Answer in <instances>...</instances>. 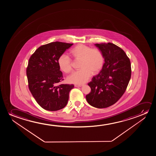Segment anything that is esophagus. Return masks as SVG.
<instances>
[{
	"instance_id": "1",
	"label": "esophagus",
	"mask_w": 156,
	"mask_h": 156,
	"mask_svg": "<svg viewBox=\"0 0 156 156\" xmlns=\"http://www.w3.org/2000/svg\"><path fill=\"white\" fill-rule=\"evenodd\" d=\"M75 87H81L82 86V85H77V84H76L75 85Z\"/></svg>"
}]
</instances>
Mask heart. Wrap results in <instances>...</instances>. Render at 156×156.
Masks as SVG:
<instances>
[{"label":"heart","mask_w":156,"mask_h":156,"mask_svg":"<svg viewBox=\"0 0 156 156\" xmlns=\"http://www.w3.org/2000/svg\"><path fill=\"white\" fill-rule=\"evenodd\" d=\"M70 54L75 61H80V70L75 71L68 77L70 83L82 84L85 83L93 75H96L100 71L104 64V56L102 51L98 48L79 44L70 51ZM58 64L60 70L66 73L73 71V62L70 58L66 54H62L58 58Z\"/></svg>","instance_id":"b5f03b06"}]
</instances>
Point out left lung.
<instances>
[{
  "mask_svg": "<svg viewBox=\"0 0 156 156\" xmlns=\"http://www.w3.org/2000/svg\"><path fill=\"white\" fill-rule=\"evenodd\" d=\"M102 51L105 63L98 75L88 83L91 92L86 98L90 105L105 108L122 96L131 77L130 60L125 52L112 43L95 44Z\"/></svg>",
  "mask_w": 156,
  "mask_h": 156,
  "instance_id": "obj_1",
  "label": "left lung"
}]
</instances>
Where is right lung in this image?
Here are the masks:
<instances>
[{
  "mask_svg": "<svg viewBox=\"0 0 156 156\" xmlns=\"http://www.w3.org/2000/svg\"><path fill=\"white\" fill-rule=\"evenodd\" d=\"M73 44L55 41L42 45L31 56L27 68L28 86L40 106L57 111L66 106L74 85L60 84L63 80L58 60Z\"/></svg>",
  "mask_w": 156,
  "mask_h": 156,
  "instance_id": "obj_1",
  "label": "right lung"
}]
</instances>
